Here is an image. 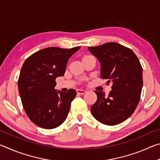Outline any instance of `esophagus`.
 Masks as SVG:
<instances>
[{"instance_id": "34e87169", "label": "esophagus", "mask_w": 160, "mask_h": 160, "mask_svg": "<svg viewBox=\"0 0 160 160\" xmlns=\"http://www.w3.org/2000/svg\"><path fill=\"white\" fill-rule=\"evenodd\" d=\"M86 90H81V89H78V90H77V92L78 94H84L85 92H86Z\"/></svg>"}]
</instances>
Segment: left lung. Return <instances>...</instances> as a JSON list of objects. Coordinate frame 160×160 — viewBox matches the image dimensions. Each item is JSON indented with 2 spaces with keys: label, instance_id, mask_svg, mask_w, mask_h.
<instances>
[{
  "label": "left lung",
  "instance_id": "left-lung-1",
  "mask_svg": "<svg viewBox=\"0 0 160 160\" xmlns=\"http://www.w3.org/2000/svg\"><path fill=\"white\" fill-rule=\"evenodd\" d=\"M98 59L100 77L112 84L109 95L94 91L97 102L91 107L92 116L100 123L113 126L131 116L139 103L142 88V68L131 49L115 42L88 47Z\"/></svg>",
  "mask_w": 160,
  "mask_h": 160
}]
</instances>
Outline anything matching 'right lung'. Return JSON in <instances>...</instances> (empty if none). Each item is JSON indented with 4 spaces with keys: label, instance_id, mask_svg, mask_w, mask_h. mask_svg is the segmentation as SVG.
I'll use <instances>...</instances> for the list:
<instances>
[{
    "label": "right lung",
    "instance_id": "obj_1",
    "mask_svg": "<svg viewBox=\"0 0 160 160\" xmlns=\"http://www.w3.org/2000/svg\"><path fill=\"white\" fill-rule=\"evenodd\" d=\"M80 48L48 47L26 59L18 79V90L24 109L39 127L56 128L64 122L76 91H57L56 78L63 76L68 59Z\"/></svg>",
    "mask_w": 160,
    "mask_h": 160
}]
</instances>
